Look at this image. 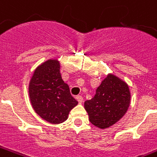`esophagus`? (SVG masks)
Returning a JSON list of instances; mask_svg holds the SVG:
<instances>
[{
  "label": "esophagus",
  "mask_w": 157,
  "mask_h": 157,
  "mask_svg": "<svg viewBox=\"0 0 157 157\" xmlns=\"http://www.w3.org/2000/svg\"><path fill=\"white\" fill-rule=\"evenodd\" d=\"M76 99H77V101H78L79 104H82V102H83V98H82V96H80V95L76 96Z\"/></svg>",
  "instance_id": "obj_1"
}]
</instances>
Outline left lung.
<instances>
[{
  "label": "left lung",
  "instance_id": "1",
  "mask_svg": "<svg viewBox=\"0 0 157 157\" xmlns=\"http://www.w3.org/2000/svg\"><path fill=\"white\" fill-rule=\"evenodd\" d=\"M128 86L113 75H109L96 90L91 100L84 103L92 124L107 128L115 124L127 112L130 105Z\"/></svg>",
  "mask_w": 157,
  "mask_h": 157
}]
</instances>
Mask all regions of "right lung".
<instances>
[{"label":"right lung","instance_id":"right-lung-1","mask_svg":"<svg viewBox=\"0 0 157 157\" xmlns=\"http://www.w3.org/2000/svg\"><path fill=\"white\" fill-rule=\"evenodd\" d=\"M59 69L58 60H48L35 71L29 86L35 111L52 124L64 121L69 112L78 104L61 77Z\"/></svg>","mask_w":157,"mask_h":157}]
</instances>
